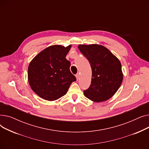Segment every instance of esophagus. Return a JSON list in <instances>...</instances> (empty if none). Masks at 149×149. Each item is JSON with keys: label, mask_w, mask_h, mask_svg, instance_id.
Listing matches in <instances>:
<instances>
[{"label": "esophagus", "mask_w": 149, "mask_h": 149, "mask_svg": "<svg viewBox=\"0 0 149 149\" xmlns=\"http://www.w3.org/2000/svg\"><path fill=\"white\" fill-rule=\"evenodd\" d=\"M75 77H76V79H77V80H79V78H80V74H79V73L77 74H76V75H75Z\"/></svg>", "instance_id": "1"}]
</instances>
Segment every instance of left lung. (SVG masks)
I'll return each instance as SVG.
<instances>
[{
	"instance_id": "obj_1",
	"label": "left lung",
	"mask_w": 149,
	"mask_h": 149,
	"mask_svg": "<svg viewBox=\"0 0 149 149\" xmlns=\"http://www.w3.org/2000/svg\"><path fill=\"white\" fill-rule=\"evenodd\" d=\"M78 48L89 60L92 68L91 84L84 91V96L95 103L110 99L123 80L120 61L103 45H79Z\"/></svg>"
}]
</instances>
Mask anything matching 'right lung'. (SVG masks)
I'll list each match as a JSON object with an SVG mask.
<instances>
[{
    "mask_svg": "<svg viewBox=\"0 0 149 149\" xmlns=\"http://www.w3.org/2000/svg\"><path fill=\"white\" fill-rule=\"evenodd\" d=\"M72 45L48 46L31 61L28 79L32 90L40 98L54 101L67 93L70 85L76 81L70 72V63L66 58Z\"/></svg>",
    "mask_w": 149,
    "mask_h": 149,
    "instance_id": "obj_1",
    "label": "right lung"
}]
</instances>
